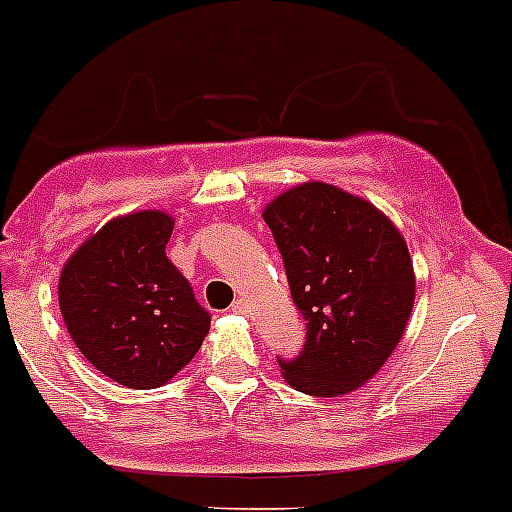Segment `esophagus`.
Listing matches in <instances>:
<instances>
[{"mask_svg": "<svg viewBox=\"0 0 512 512\" xmlns=\"http://www.w3.org/2000/svg\"><path fill=\"white\" fill-rule=\"evenodd\" d=\"M233 313H248V303H246V298H238L233 303Z\"/></svg>", "mask_w": 512, "mask_h": 512, "instance_id": "34e87169", "label": "esophagus"}]
</instances>
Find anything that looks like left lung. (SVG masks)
<instances>
[{
    "label": "left lung",
    "mask_w": 512,
    "mask_h": 512,
    "mask_svg": "<svg viewBox=\"0 0 512 512\" xmlns=\"http://www.w3.org/2000/svg\"><path fill=\"white\" fill-rule=\"evenodd\" d=\"M282 253L305 344L277 357L292 388L342 396L373 378L399 344L414 305V269L401 233L365 199L303 183L264 209Z\"/></svg>",
    "instance_id": "1"
}]
</instances>
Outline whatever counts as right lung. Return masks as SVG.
Segmentation results:
<instances>
[{
  "label": "right lung",
  "mask_w": 512,
  "mask_h": 512,
  "mask_svg": "<svg viewBox=\"0 0 512 512\" xmlns=\"http://www.w3.org/2000/svg\"><path fill=\"white\" fill-rule=\"evenodd\" d=\"M173 220L134 212L77 248L59 279L69 336L90 365L126 388H157L186 368L209 331V310L165 256Z\"/></svg>",
  "instance_id": "right-lung-1"
}]
</instances>
